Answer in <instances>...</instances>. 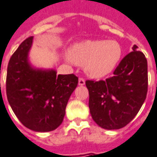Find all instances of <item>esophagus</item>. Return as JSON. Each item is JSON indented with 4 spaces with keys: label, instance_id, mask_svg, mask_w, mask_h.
<instances>
[{
    "label": "esophagus",
    "instance_id": "1",
    "mask_svg": "<svg viewBox=\"0 0 157 157\" xmlns=\"http://www.w3.org/2000/svg\"><path fill=\"white\" fill-rule=\"evenodd\" d=\"M78 85L79 86H84V85H85V80H84L83 78H79Z\"/></svg>",
    "mask_w": 157,
    "mask_h": 157
}]
</instances>
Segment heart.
<instances>
[{
    "label": "heart",
    "mask_w": 157,
    "mask_h": 157,
    "mask_svg": "<svg viewBox=\"0 0 157 157\" xmlns=\"http://www.w3.org/2000/svg\"><path fill=\"white\" fill-rule=\"evenodd\" d=\"M121 55L119 44L112 40H86L75 44L69 50L71 60L84 66L86 72L96 78L112 72Z\"/></svg>",
    "instance_id": "b5f03b06"
}]
</instances>
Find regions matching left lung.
I'll list each match as a JSON object with an SVG mask.
<instances>
[{"label": "left lung", "instance_id": "left-lung-1", "mask_svg": "<svg viewBox=\"0 0 157 157\" xmlns=\"http://www.w3.org/2000/svg\"><path fill=\"white\" fill-rule=\"evenodd\" d=\"M106 81L87 80L92 119L105 129H118L135 118L146 98L147 59L134 45Z\"/></svg>", "mask_w": 157, "mask_h": 157}]
</instances>
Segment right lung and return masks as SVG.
Returning <instances> with one entry per match:
<instances>
[{
    "instance_id": "1",
    "label": "right lung",
    "mask_w": 157,
    "mask_h": 157,
    "mask_svg": "<svg viewBox=\"0 0 157 157\" xmlns=\"http://www.w3.org/2000/svg\"><path fill=\"white\" fill-rule=\"evenodd\" d=\"M33 39L22 42L9 60L6 96L12 111L25 127L37 132L52 131L63 122L78 77L74 74L56 75L53 69L33 68L28 58Z\"/></svg>"
}]
</instances>
